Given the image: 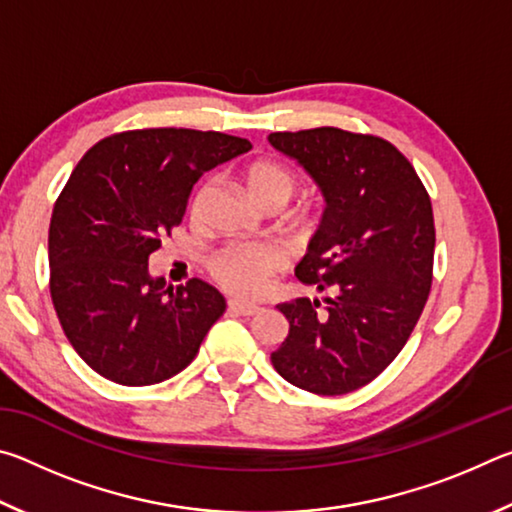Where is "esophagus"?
Masks as SVG:
<instances>
[{"mask_svg": "<svg viewBox=\"0 0 512 512\" xmlns=\"http://www.w3.org/2000/svg\"><path fill=\"white\" fill-rule=\"evenodd\" d=\"M228 311L237 316H255L259 307L257 305H248V302H239V300H228Z\"/></svg>", "mask_w": 512, "mask_h": 512, "instance_id": "obj_1", "label": "esophagus"}]
</instances>
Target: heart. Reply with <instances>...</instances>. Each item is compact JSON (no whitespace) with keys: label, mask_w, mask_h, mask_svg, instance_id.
Returning a JSON list of instances; mask_svg holds the SVG:
<instances>
[{"label":"heart","mask_w":512,"mask_h":512,"mask_svg":"<svg viewBox=\"0 0 512 512\" xmlns=\"http://www.w3.org/2000/svg\"><path fill=\"white\" fill-rule=\"evenodd\" d=\"M241 183L259 207H280L296 192L298 178L287 164L255 160L241 169ZM207 192L203 185L192 198V212L201 207ZM282 257L271 246H230L216 253L210 262L214 280L237 298H259L271 277L280 271Z\"/></svg>","instance_id":"1"}]
</instances>
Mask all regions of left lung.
<instances>
[{
  "instance_id": "obj_1",
  "label": "left lung",
  "mask_w": 512,
  "mask_h": 512,
  "mask_svg": "<svg viewBox=\"0 0 512 512\" xmlns=\"http://www.w3.org/2000/svg\"><path fill=\"white\" fill-rule=\"evenodd\" d=\"M268 142L305 169L325 212L300 282L325 291L277 309L289 336L273 368L302 391L345 395L370 384L409 341L431 291V198L391 142L334 126L271 133Z\"/></svg>"
}]
</instances>
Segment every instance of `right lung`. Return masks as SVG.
<instances>
[{
	"label": "right lung",
	"mask_w": 512,
	"mask_h": 512,
	"mask_svg": "<svg viewBox=\"0 0 512 512\" xmlns=\"http://www.w3.org/2000/svg\"><path fill=\"white\" fill-rule=\"evenodd\" d=\"M253 149L244 137L144 128L92 146L49 223V291L67 341L121 386H151L194 361L225 298L189 280L151 277L149 255L180 225L205 171Z\"/></svg>",
	"instance_id": "right-lung-1"
}]
</instances>
